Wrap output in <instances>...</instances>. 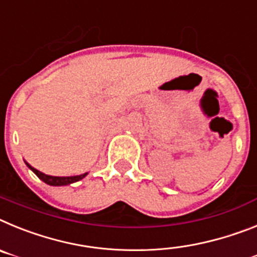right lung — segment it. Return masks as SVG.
Returning a JSON list of instances; mask_svg holds the SVG:
<instances>
[{
  "label": "right lung",
  "mask_w": 257,
  "mask_h": 257,
  "mask_svg": "<svg viewBox=\"0 0 257 257\" xmlns=\"http://www.w3.org/2000/svg\"><path fill=\"white\" fill-rule=\"evenodd\" d=\"M26 164L28 166V168L32 169L33 173H35V175L37 176L40 180H42V181L45 182V184L51 185V186H64V185L73 184V182H77V181H80V180H82V178L88 175V173H84V175L70 176V177H57V176H49V175H45V173H42V172L37 171V169L33 168L32 166H30L28 163H26Z\"/></svg>",
  "instance_id": "obj_1"
}]
</instances>
